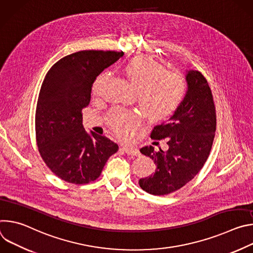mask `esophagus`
<instances>
[{
  "mask_svg": "<svg viewBox=\"0 0 253 253\" xmlns=\"http://www.w3.org/2000/svg\"><path fill=\"white\" fill-rule=\"evenodd\" d=\"M122 149L128 154V155H131V156H138L139 155V150L134 147V146H130V145H123L122 146Z\"/></svg>",
  "mask_w": 253,
  "mask_h": 253,
  "instance_id": "obj_1",
  "label": "esophagus"
}]
</instances>
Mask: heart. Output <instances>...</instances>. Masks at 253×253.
I'll list each match as a JSON object with an SVG mask.
<instances>
[{
  "mask_svg": "<svg viewBox=\"0 0 253 253\" xmlns=\"http://www.w3.org/2000/svg\"><path fill=\"white\" fill-rule=\"evenodd\" d=\"M125 73L136 89L141 109L154 120L171 115L182 103L187 84L185 78L177 72L164 70V67L149 56H138L126 63ZM106 79L100 74L94 81L93 93L98 95ZM140 122V116L132 111L117 109L110 115L112 127L122 135L128 134Z\"/></svg>",
  "mask_w": 253,
  "mask_h": 253,
  "instance_id": "obj_1",
  "label": "heart"
}]
</instances>
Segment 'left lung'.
I'll list each match as a JSON object with an SVG mask.
<instances>
[{
  "instance_id": "obj_1",
  "label": "left lung",
  "mask_w": 253,
  "mask_h": 253,
  "mask_svg": "<svg viewBox=\"0 0 253 253\" xmlns=\"http://www.w3.org/2000/svg\"><path fill=\"white\" fill-rule=\"evenodd\" d=\"M186 95L165 122L155 126L151 138L167 139L168 149L150 146L140 152L156 163L149 177L139 180L140 187L153 195H165L183 187L203 167L211 150L216 127L210 87L199 71L186 70Z\"/></svg>"
}]
</instances>
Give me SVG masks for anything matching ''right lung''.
I'll use <instances>...</instances> for the list:
<instances>
[{
  "label": "right lung",
  "instance_id": "1",
  "mask_svg": "<svg viewBox=\"0 0 253 253\" xmlns=\"http://www.w3.org/2000/svg\"><path fill=\"white\" fill-rule=\"evenodd\" d=\"M123 55L76 52L55 63L43 81L36 109L37 145L47 166L64 181H94L119 149L109 138L85 131L81 111L90 103L97 76Z\"/></svg>",
  "mask_w": 253,
  "mask_h": 253
}]
</instances>
